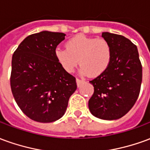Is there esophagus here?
Returning <instances> with one entry per match:
<instances>
[{"instance_id": "obj_1", "label": "esophagus", "mask_w": 150, "mask_h": 150, "mask_svg": "<svg viewBox=\"0 0 150 150\" xmlns=\"http://www.w3.org/2000/svg\"><path fill=\"white\" fill-rule=\"evenodd\" d=\"M83 80H81V79H76V83H77V86L78 87H79L80 85L83 83Z\"/></svg>"}]
</instances>
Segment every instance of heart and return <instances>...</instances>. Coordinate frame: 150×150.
Returning <instances> with one entry per match:
<instances>
[{
  "instance_id": "b5f03b06",
  "label": "heart",
  "mask_w": 150,
  "mask_h": 150,
  "mask_svg": "<svg viewBox=\"0 0 150 150\" xmlns=\"http://www.w3.org/2000/svg\"><path fill=\"white\" fill-rule=\"evenodd\" d=\"M66 47H57L54 56L59 65L68 73L74 71L79 62L82 75L90 74L96 77L103 74L110 65L112 49L106 40L80 34L68 40Z\"/></svg>"
}]
</instances>
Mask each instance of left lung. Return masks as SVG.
Instances as JSON below:
<instances>
[{"label": "left lung", "mask_w": 150, "mask_h": 150, "mask_svg": "<svg viewBox=\"0 0 150 150\" xmlns=\"http://www.w3.org/2000/svg\"><path fill=\"white\" fill-rule=\"evenodd\" d=\"M110 43L112 56L105 71L90 81L94 93L88 101L91 113L112 120L128 113L138 98L142 81V66L137 46L128 38L108 32L102 33Z\"/></svg>", "instance_id": "1"}]
</instances>
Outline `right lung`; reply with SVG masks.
I'll list each match as a JSON object with an SVG mask.
<instances>
[{"label":"right lung","instance_id":"obj_1","mask_svg":"<svg viewBox=\"0 0 150 150\" xmlns=\"http://www.w3.org/2000/svg\"><path fill=\"white\" fill-rule=\"evenodd\" d=\"M65 36L50 31L31 34L13 54L12 93L24 114L38 122L60 119L77 88L75 77L62 68L54 56Z\"/></svg>","mask_w":150,"mask_h":150}]
</instances>
